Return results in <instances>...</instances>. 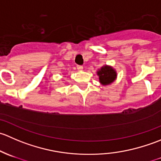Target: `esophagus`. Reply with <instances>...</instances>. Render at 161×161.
Here are the masks:
<instances>
[{"mask_svg": "<svg viewBox=\"0 0 161 161\" xmlns=\"http://www.w3.org/2000/svg\"><path fill=\"white\" fill-rule=\"evenodd\" d=\"M77 69L79 71H82L83 70V66L82 65H77Z\"/></svg>", "mask_w": 161, "mask_h": 161, "instance_id": "esophagus-1", "label": "esophagus"}]
</instances>
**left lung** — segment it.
Listing matches in <instances>:
<instances>
[{
    "instance_id": "left-lung-1",
    "label": "left lung",
    "mask_w": 161,
    "mask_h": 161,
    "mask_svg": "<svg viewBox=\"0 0 161 161\" xmlns=\"http://www.w3.org/2000/svg\"><path fill=\"white\" fill-rule=\"evenodd\" d=\"M100 82L103 86L109 85L112 83L117 78L116 71L108 65H104L97 71Z\"/></svg>"
}]
</instances>
